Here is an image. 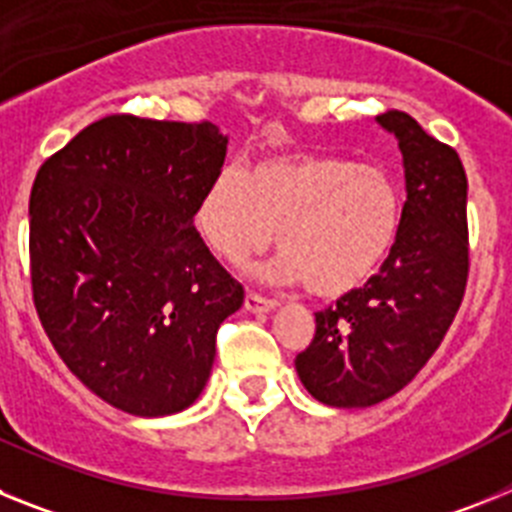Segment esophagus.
Segmentation results:
<instances>
[{"instance_id":"34e87169","label":"esophagus","mask_w":512,"mask_h":512,"mask_svg":"<svg viewBox=\"0 0 512 512\" xmlns=\"http://www.w3.org/2000/svg\"><path fill=\"white\" fill-rule=\"evenodd\" d=\"M277 307V300H271V297L259 295V292H248L246 295V310L248 312H269Z\"/></svg>"}]
</instances>
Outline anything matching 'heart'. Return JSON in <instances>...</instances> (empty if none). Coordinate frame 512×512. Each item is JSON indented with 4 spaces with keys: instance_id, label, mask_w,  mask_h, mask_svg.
<instances>
[{
    "instance_id": "b5f03b06",
    "label": "heart",
    "mask_w": 512,
    "mask_h": 512,
    "mask_svg": "<svg viewBox=\"0 0 512 512\" xmlns=\"http://www.w3.org/2000/svg\"><path fill=\"white\" fill-rule=\"evenodd\" d=\"M405 197L382 166L328 153L259 158L225 169L202 192L194 223L217 259L246 264L279 230L274 277L302 279L320 297L366 287L392 259Z\"/></svg>"
}]
</instances>
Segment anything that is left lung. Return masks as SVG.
<instances>
[{"mask_svg": "<svg viewBox=\"0 0 512 512\" xmlns=\"http://www.w3.org/2000/svg\"><path fill=\"white\" fill-rule=\"evenodd\" d=\"M405 164V217L392 259L366 287L315 312L297 354L305 390L333 408H369L400 392L441 346L469 277L467 174L459 153L408 112L377 117Z\"/></svg>", "mask_w": 512, "mask_h": 512, "instance_id": "left-lung-1", "label": "left lung"}]
</instances>
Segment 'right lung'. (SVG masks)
Listing matches in <instances>:
<instances>
[{"mask_svg":"<svg viewBox=\"0 0 512 512\" xmlns=\"http://www.w3.org/2000/svg\"><path fill=\"white\" fill-rule=\"evenodd\" d=\"M212 122L110 115L45 158L30 192V282L45 336L112 408L158 418L205 390L243 305L194 210L220 174Z\"/></svg>","mask_w":512,"mask_h":512,"instance_id":"obj_1","label":"right lung"}]
</instances>
